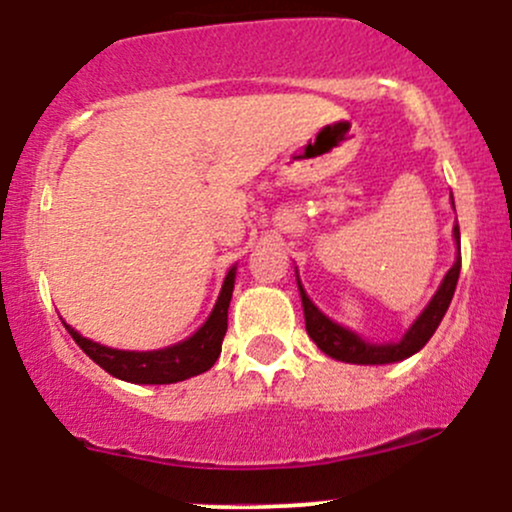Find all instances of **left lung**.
Returning <instances> with one entry per match:
<instances>
[{"label": "left lung", "mask_w": 512, "mask_h": 512, "mask_svg": "<svg viewBox=\"0 0 512 512\" xmlns=\"http://www.w3.org/2000/svg\"><path fill=\"white\" fill-rule=\"evenodd\" d=\"M453 239L458 244V258L450 266V271L445 273L443 283L438 286L435 296L430 298V303L423 308L421 316L416 318L411 328L406 331V336L398 343H368L361 336H356L348 328L338 326L331 318L323 316L316 306H313L311 298L303 291L301 281H298V291H301V303H303V316H306V331L313 338L318 348H321L326 356L336 358L343 363H358V366H383V363H396L403 358L413 356V353L421 351L423 346L430 341V336L435 333V328L443 321L445 311L450 306V298H453L455 286H458L460 276V229L458 224L453 226Z\"/></svg>", "instance_id": "left-lung-1"}]
</instances>
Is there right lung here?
Listing matches in <instances>:
<instances>
[{
  "label": "right lung",
  "mask_w": 512,
  "mask_h": 512,
  "mask_svg": "<svg viewBox=\"0 0 512 512\" xmlns=\"http://www.w3.org/2000/svg\"><path fill=\"white\" fill-rule=\"evenodd\" d=\"M234 278L236 266H231L224 278L219 298H216L214 311H211V316L206 318V323L194 336L176 343V346L159 348V351H119V348H109L96 341H89V338H84L82 333H77L67 323L64 326H67V331L72 333V338L86 356L114 378L129 383H146V386L186 381V378L209 371L216 363V358H219L221 343H224L226 328H229V303L231 293H234Z\"/></svg>",
  "instance_id": "1"
}]
</instances>
